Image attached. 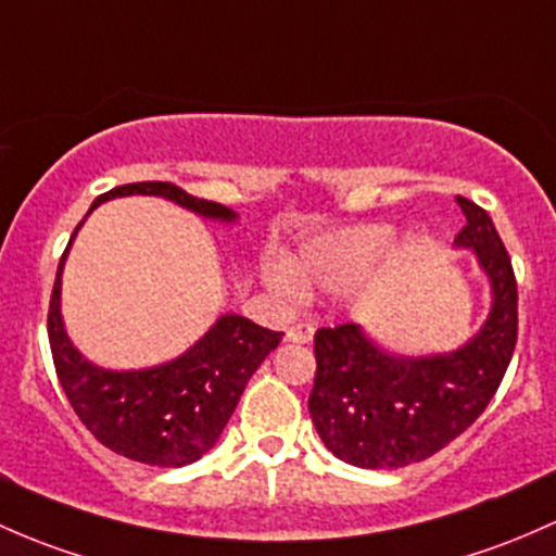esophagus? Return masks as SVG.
Here are the masks:
<instances>
[{
	"mask_svg": "<svg viewBox=\"0 0 556 556\" xmlns=\"http://www.w3.org/2000/svg\"><path fill=\"white\" fill-rule=\"evenodd\" d=\"M313 334H316V326L300 320V324H294L289 331H286V340L296 342V345H305V342L313 340Z\"/></svg>",
	"mask_w": 556,
	"mask_h": 556,
	"instance_id": "esophagus-1",
	"label": "esophagus"
}]
</instances>
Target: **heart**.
I'll return each mask as SVG.
<instances>
[{
  "instance_id": "b5f03b06",
  "label": "heart",
  "mask_w": 556,
  "mask_h": 556,
  "mask_svg": "<svg viewBox=\"0 0 556 556\" xmlns=\"http://www.w3.org/2000/svg\"><path fill=\"white\" fill-rule=\"evenodd\" d=\"M391 227L364 225L351 230L326 232L300 245L294 260H270L265 265V280L280 296H302L305 291H340L353 289L371 276L382 256L391 251Z\"/></svg>"
}]
</instances>
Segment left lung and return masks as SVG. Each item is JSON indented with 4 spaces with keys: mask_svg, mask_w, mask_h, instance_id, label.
<instances>
[{
    "mask_svg": "<svg viewBox=\"0 0 556 556\" xmlns=\"http://www.w3.org/2000/svg\"><path fill=\"white\" fill-rule=\"evenodd\" d=\"M473 249L490 278L492 311L479 334L452 353L393 356L356 324L316 331L313 422L326 450L358 468H404L460 437L495 396L517 345V278L488 211L457 194Z\"/></svg>",
    "mask_w": 556,
    "mask_h": 556,
    "instance_id": "left-lung-1",
    "label": "left lung"
}]
</instances>
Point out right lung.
<instances>
[{
  "label": "right lung",
  "instance_id": "right-lung-1",
  "mask_svg": "<svg viewBox=\"0 0 556 556\" xmlns=\"http://www.w3.org/2000/svg\"><path fill=\"white\" fill-rule=\"evenodd\" d=\"M123 194H157L208 219H236V211L227 205L194 198L168 181L114 187L99 194L90 211L104 200ZM68 245L59 262L50 296L48 337L55 375L72 409L104 447L136 463L179 468L200 460L222 437L245 382L251 380L256 366L270 356V351H276L283 331L262 329L254 320L230 313L216 320L203 340L194 342L185 356L174 362L136 371L101 369L79 356L61 318V273Z\"/></svg>",
  "mask_w": 556,
  "mask_h": 556
}]
</instances>
